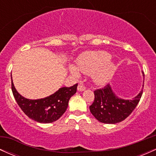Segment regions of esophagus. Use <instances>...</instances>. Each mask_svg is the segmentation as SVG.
<instances>
[{
    "mask_svg": "<svg viewBox=\"0 0 156 156\" xmlns=\"http://www.w3.org/2000/svg\"><path fill=\"white\" fill-rule=\"evenodd\" d=\"M85 89H86V87L83 83L78 84V91H80V92H82V91H84Z\"/></svg>",
    "mask_w": 156,
    "mask_h": 156,
    "instance_id": "esophagus-1",
    "label": "esophagus"
}]
</instances>
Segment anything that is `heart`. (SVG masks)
I'll return each mask as SVG.
<instances>
[{"mask_svg": "<svg viewBox=\"0 0 156 156\" xmlns=\"http://www.w3.org/2000/svg\"><path fill=\"white\" fill-rule=\"evenodd\" d=\"M111 55L105 51H92L84 53L78 58L77 66H69V71L74 76H80L79 72L92 75L94 83L104 84L108 81L114 73L115 64Z\"/></svg>", "mask_w": 156, "mask_h": 156, "instance_id": "b5f03b06", "label": "heart"}]
</instances>
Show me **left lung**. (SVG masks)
I'll use <instances>...</instances> for the list:
<instances>
[{
    "label": "left lung",
    "instance_id": "obj_1",
    "mask_svg": "<svg viewBox=\"0 0 156 156\" xmlns=\"http://www.w3.org/2000/svg\"><path fill=\"white\" fill-rule=\"evenodd\" d=\"M142 93L143 88L132 100L122 99L116 95L108 84L103 88L94 91V100L89 109L92 115L101 122L116 124L123 121L131 114L140 101Z\"/></svg>",
    "mask_w": 156,
    "mask_h": 156
}]
</instances>
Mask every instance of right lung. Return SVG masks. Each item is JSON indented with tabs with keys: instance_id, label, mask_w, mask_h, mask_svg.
<instances>
[{
	"instance_id": "add662e5",
	"label": "right lung",
	"mask_w": 156,
	"mask_h": 156,
	"mask_svg": "<svg viewBox=\"0 0 156 156\" xmlns=\"http://www.w3.org/2000/svg\"><path fill=\"white\" fill-rule=\"evenodd\" d=\"M77 87L78 83L62 87L44 98L30 100L17 92L12 78V90L17 104L28 117L40 123H51L59 119L67 110L70 98L76 93Z\"/></svg>"
}]
</instances>
